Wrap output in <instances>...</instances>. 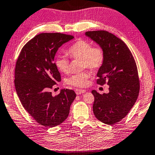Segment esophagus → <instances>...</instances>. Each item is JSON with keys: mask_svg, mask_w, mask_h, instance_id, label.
I'll return each mask as SVG.
<instances>
[{"mask_svg": "<svg viewBox=\"0 0 155 155\" xmlns=\"http://www.w3.org/2000/svg\"><path fill=\"white\" fill-rule=\"evenodd\" d=\"M75 93L77 95H80V94H84V92H86V90L84 89H75Z\"/></svg>", "mask_w": 155, "mask_h": 155, "instance_id": "34e87169", "label": "esophagus"}]
</instances>
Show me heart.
<instances>
[{
    "label": "heart",
    "instance_id": "b5f03b06",
    "mask_svg": "<svg viewBox=\"0 0 155 155\" xmlns=\"http://www.w3.org/2000/svg\"><path fill=\"white\" fill-rule=\"evenodd\" d=\"M67 54L73 59H81L82 68H89L93 71L99 69L104 61V51L100 46H92L89 41L79 40L72 45L68 50ZM55 66L58 70L64 73L70 71L69 61L65 57L59 56L55 59ZM91 77V73L85 71L75 73L66 79V84L76 87H84L87 84L88 79Z\"/></svg>",
    "mask_w": 155,
    "mask_h": 155
}]
</instances>
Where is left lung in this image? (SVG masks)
<instances>
[{"label":"left lung","mask_w":155,"mask_h":155,"mask_svg":"<svg viewBox=\"0 0 155 155\" xmlns=\"http://www.w3.org/2000/svg\"><path fill=\"white\" fill-rule=\"evenodd\" d=\"M85 35L103 48L104 61L99 68L97 84L109 85L108 94L95 90L93 111L97 120L114 125L124 118L139 96L140 84L137 66L124 42L105 30L89 31Z\"/></svg>","instance_id":"left-lung-1"}]
</instances>
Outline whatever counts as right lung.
Segmentation results:
<instances>
[{
	"label": "right lung",
	"mask_w": 155,
	"mask_h": 155,
	"mask_svg": "<svg viewBox=\"0 0 155 155\" xmlns=\"http://www.w3.org/2000/svg\"><path fill=\"white\" fill-rule=\"evenodd\" d=\"M74 37L61 33H41L21 50L16 63L14 85L22 105L39 125L53 127L67 118L76 94L61 89L55 96L50 89L61 81L54 55Z\"/></svg>",
	"instance_id": "1"
}]
</instances>
